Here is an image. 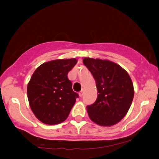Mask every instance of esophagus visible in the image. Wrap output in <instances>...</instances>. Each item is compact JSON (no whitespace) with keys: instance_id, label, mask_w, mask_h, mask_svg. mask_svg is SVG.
<instances>
[{"instance_id":"esophagus-1","label":"esophagus","mask_w":159,"mask_h":159,"mask_svg":"<svg viewBox=\"0 0 159 159\" xmlns=\"http://www.w3.org/2000/svg\"><path fill=\"white\" fill-rule=\"evenodd\" d=\"M79 96H80V97H82V96H83V94H84V90H81V91H80L79 92Z\"/></svg>"}]
</instances>
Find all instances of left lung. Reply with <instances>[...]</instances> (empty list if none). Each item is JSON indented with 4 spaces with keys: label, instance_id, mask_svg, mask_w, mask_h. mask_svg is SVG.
<instances>
[{
    "label": "left lung",
    "instance_id": "obj_1",
    "mask_svg": "<svg viewBox=\"0 0 159 159\" xmlns=\"http://www.w3.org/2000/svg\"><path fill=\"white\" fill-rule=\"evenodd\" d=\"M83 63L93 76L98 93L96 102L87 106L90 120L103 126L115 125L126 115L134 98L130 76L107 60L85 57Z\"/></svg>",
    "mask_w": 159,
    "mask_h": 159
}]
</instances>
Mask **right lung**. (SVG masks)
<instances>
[{
  "label": "right lung",
  "mask_w": 159,
  "mask_h": 159,
  "mask_svg": "<svg viewBox=\"0 0 159 159\" xmlns=\"http://www.w3.org/2000/svg\"><path fill=\"white\" fill-rule=\"evenodd\" d=\"M77 62L74 58L48 61L32 75L27 98L33 113L42 123L55 125L68 117L78 94L72 90L67 75Z\"/></svg>",
  "instance_id": "right-lung-1"
}]
</instances>
